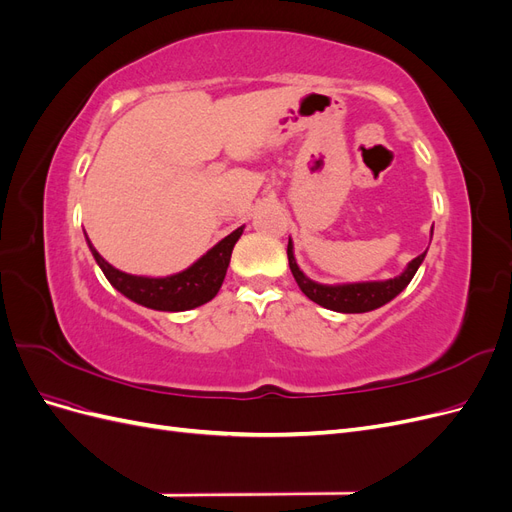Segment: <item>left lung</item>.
<instances>
[{
	"label": "left lung",
	"instance_id": "1",
	"mask_svg": "<svg viewBox=\"0 0 512 512\" xmlns=\"http://www.w3.org/2000/svg\"><path fill=\"white\" fill-rule=\"evenodd\" d=\"M425 254L427 252H423L421 256H416L406 267V271L397 275V277H393V280L324 286V284L312 282L309 277H305V273L297 265V260H294L292 241H288V265H290V271L294 275V280H297L301 292L305 294L307 299H312L314 303L327 307V309H333V312H342V314L371 312V309L382 307L384 303H389L391 299H395L397 294L412 282L414 273L418 271L421 262L425 260Z\"/></svg>",
	"mask_w": 512,
	"mask_h": 512
}]
</instances>
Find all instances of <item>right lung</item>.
<instances>
[{
	"instance_id": "1",
	"label": "right lung",
	"mask_w": 512,
	"mask_h": 512,
	"mask_svg": "<svg viewBox=\"0 0 512 512\" xmlns=\"http://www.w3.org/2000/svg\"><path fill=\"white\" fill-rule=\"evenodd\" d=\"M243 226L235 232H230L218 245L198 258L192 267L181 273L168 275V277H141L130 275L115 269L96 252V247L89 243V250L94 254L96 262L100 265L106 280L117 288L123 297L130 301L145 305L149 309H158V312H185V309H194L198 305H205L211 301L226 277V269L230 262L232 247L239 241Z\"/></svg>"
}]
</instances>
